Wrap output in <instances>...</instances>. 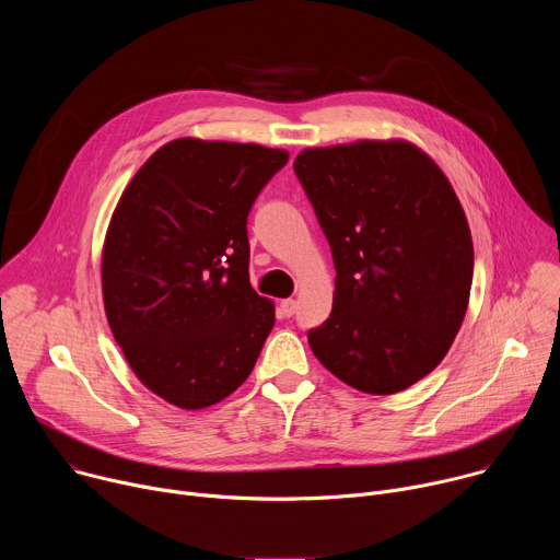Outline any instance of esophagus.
Masks as SVG:
<instances>
[{
    "label": "esophagus",
    "mask_w": 560,
    "mask_h": 560,
    "mask_svg": "<svg viewBox=\"0 0 560 560\" xmlns=\"http://www.w3.org/2000/svg\"><path fill=\"white\" fill-rule=\"evenodd\" d=\"M279 312H281L283 316H292V314L296 312V301H294V299L281 301V303H279Z\"/></svg>",
    "instance_id": "esophagus-1"
}]
</instances>
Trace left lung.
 <instances>
[{
	"label": "left lung",
	"instance_id": "obj_1",
	"mask_svg": "<svg viewBox=\"0 0 560 560\" xmlns=\"http://www.w3.org/2000/svg\"><path fill=\"white\" fill-rule=\"evenodd\" d=\"M294 173L335 259L314 357L368 394H396L447 354L467 310L474 248L460 201L410 141L307 148Z\"/></svg>",
	"mask_w": 560,
	"mask_h": 560
}]
</instances>
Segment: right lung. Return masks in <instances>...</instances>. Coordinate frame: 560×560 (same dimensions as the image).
I'll use <instances>...</instances> for the list:
<instances>
[{
    "label": "right lung",
    "instance_id": "obj_1",
    "mask_svg": "<svg viewBox=\"0 0 560 560\" xmlns=\"http://www.w3.org/2000/svg\"><path fill=\"white\" fill-rule=\"evenodd\" d=\"M288 150L182 137L126 186L102 253L108 326L137 378L182 410L242 385L275 326L250 285L248 214Z\"/></svg>",
    "mask_w": 560,
    "mask_h": 560
}]
</instances>
